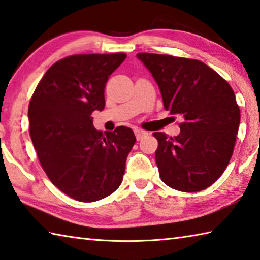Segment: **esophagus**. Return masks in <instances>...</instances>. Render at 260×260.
Here are the masks:
<instances>
[{
    "label": "esophagus",
    "instance_id": "1",
    "mask_svg": "<svg viewBox=\"0 0 260 260\" xmlns=\"http://www.w3.org/2000/svg\"><path fill=\"white\" fill-rule=\"evenodd\" d=\"M135 135H136L137 140H141L143 138H145L147 135H148V132H146L141 129H135Z\"/></svg>",
    "mask_w": 260,
    "mask_h": 260
}]
</instances>
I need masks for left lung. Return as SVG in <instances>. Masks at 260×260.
I'll list each match as a JSON object with an SVG mask.
<instances>
[{"label":"left lung","instance_id":"left-lung-1","mask_svg":"<svg viewBox=\"0 0 260 260\" xmlns=\"http://www.w3.org/2000/svg\"><path fill=\"white\" fill-rule=\"evenodd\" d=\"M137 57L158 85L165 110L183 119L174 138L164 132L154 134L161 180L184 192L208 188L222 175L233 154L240 124L233 89L197 60L150 53Z\"/></svg>","mask_w":260,"mask_h":260}]
</instances>
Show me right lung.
Here are the masks:
<instances>
[{
	"label": "right lung",
	"mask_w": 260,
	"mask_h": 260,
	"mask_svg": "<svg viewBox=\"0 0 260 260\" xmlns=\"http://www.w3.org/2000/svg\"><path fill=\"white\" fill-rule=\"evenodd\" d=\"M125 57L115 53L62 58L46 71L29 103L39 161L52 183L78 202H96L119 188L136 143L128 126L103 134L92 125V112L105 107V84Z\"/></svg>",
	"instance_id": "right-lung-1"
}]
</instances>
